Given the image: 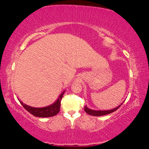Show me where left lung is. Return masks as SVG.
<instances>
[{"label": "left lung", "instance_id": "obj_1", "mask_svg": "<svg viewBox=\"0 0 149 149\" xmlns=\"http://www.w3.org/2000/svg\"><path fill=\"white\" fill-rule=\"evenodd\" d=\"M121 105H119V107L115 108V109H113L112 110H109V111H93V110H91V109H88V108H87L86 106L85 107L84 110L87 114H89V115H92V116H102V115H108V114L112 113H113V112H115V111H117V110L119 109L120 107H121Z\"/></svg>", "mask_w": 149, "mask_h": 149}]
</instances>
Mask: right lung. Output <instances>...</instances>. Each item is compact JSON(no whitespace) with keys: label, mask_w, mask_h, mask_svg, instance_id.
<instances>
[{"label":"right lung","mask_w":149,"mask_h":149,"mask_svg":"<svg viewBox=\"0 0 149 149\" xmlns=\"http://www.w3.org/2000/svg\"><path fill=\"white\" fill-rule=\"evenodd\" d=\"M64 92L61 93V95L59 96L58 99L57 100V101L53 104L49 106V107H43V108H34L32 107H29V106L25 104L22 103V102H20V103L22 104V105L23 106L24 109L26 111H28L30 113H31L32 115H33L36 117H53V116L56 115L59 112H60V106H61V100L62 99L63 94Z\"/></svg>","instance_id":"obj_1"}]
</instances>
